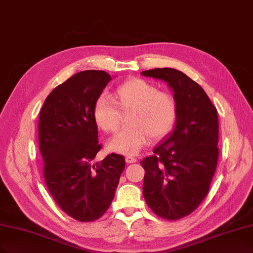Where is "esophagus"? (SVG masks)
I'll use <instances>...</instances> for the list:
<instances>
[{"label":"esophagus","mask_w":253,"mask_h":253,"mask_svg":"<svg viewBox=\"0 0 253 253\" xmlns=\"http://www.w3.org/2000/svg\"><path fill=\"white\" fill-rule=\"evenodd\" d=\"M137 161V159L136 158H134V157H126V162L127 163V164H130V163H135Z\"/></svg>","instance_id":"34e87169"}]
</instances>
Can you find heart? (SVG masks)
Wrapping results in <instances>:
<instances>
[{
	"label": "heart",
	"instance_id": "obj_1",
	"mask_svg": "<svg viewBox=\"0 0 253 253\" xmlns=\"http://www.w3.org/2000/svg\"><path fill=\"white\" fill-rule=\"evenodd\" d=\"M126 118L128 127L120 130L109 141V150L126 156H136L152 141L167 136L177 117V104L170 94L160 92L156 85L141 78H130L120 84L113 97L101 94L95 100L93 119L107 133H113Z\"/></svg>",
	"mask_w": 253,
	"mask_h": 253
}]
</instances>
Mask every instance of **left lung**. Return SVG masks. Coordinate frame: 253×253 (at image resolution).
<instances>
[{"instance_id": "8db88e82", "label": "left lung", "mask_w": 253, "mask_h": 253, "mask_svg": "<svg viewBox=\"0 0 253 253\" xmlns=\"http://www.w3.org/2000/svg\"><path fill=\"white\" fill-rule=\"evenodd\" d=\"M161 80L173 92V130L140 164L145 170L143 197L155 214L176 221L193 212L210 190L219 158V120L202 86L171 68L141 72Z\"/></svg>"}]
</instances>
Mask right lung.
<instances>
[{"mask_svg":"<svg viewBox=\"0 0 253 253\" xmlns=\"http://www.w3.org/2000/svg\"><path fill=\"white\" fill-rule=\"evenodd\" d=\"M111 80L104 71L78 72L48 95L40 113L46 185L62 211L80 222L97 220L108 211L126 167L118 154L93 164L101 149L93 107Z\"/></svg>","mask_w":253,"mask_h":253,"instance_id":"1","label":"right lung"}]
</instances>
